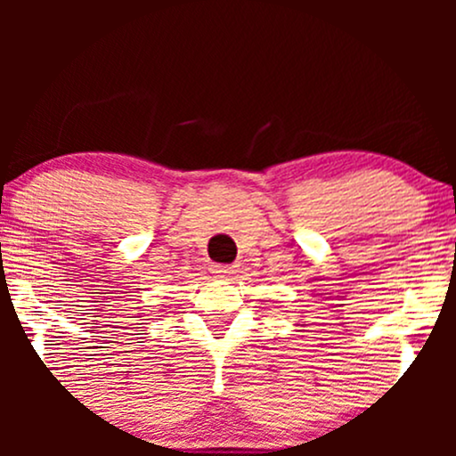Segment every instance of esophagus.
<instances>
[{
	"label": "esophagus",
	"instance_id": "1",
	"mask_svg": "<svg viewBox=\"0 0 456 456\" xmlns=\"http://www.w3.org/2000/svg\"><path fill=\"white\" fill-rule=\"evenodd\" d=\"M233 272H235V265H223V264L212 265V274H216L218 279H229Z\"/></svg>",
	"mask_w": 456,
	"mask_h": 456
}]
</instances>
